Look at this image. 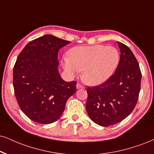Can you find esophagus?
I'll use <instances>...</instances> for the list:
<instances>
[{
    "instance_id": "obj_1",
    "label": "esophagus",
    "mask_w": 154,
    "mask_h": 154,
    "mask_svg": "<svg viewBox=\"0 0 154 154\" xmlns=\"http://www.w3.org/2000/svg\"><path fill=\"white\" fill-rule=\"evenodd\" d=\"M76 88H77V89H80V88H83V86L81 84H80L79 83H78L76 84Z\"/></svg>"
}]
</instances>
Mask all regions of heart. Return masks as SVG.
<instances>
[{
  "instance_id": "obj_1",
  "label": "heart",
  "mask_w": 154,
  "mask_h": 154,
  "mask_svg": "<svg viewBox=\"0 0 154 154\" xmlns=\"http://www.w3.org/2000/svg\"><path fill=\"white\" fill-rule=\"evenodd\" d=\"M120 62V53L114 46L94 45L78 46L69 51L63 62L64 70L73 75L81 71L85 83L98 86L112 76Z\"/></svg>"
}]
</instances>
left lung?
I'll return each mask as SVG.
<instances>
[{"label":"left lung","mask_w":154,"mask_h":154,"mask_svg":"<svg viewBox=\"0 0 154 154\" xmlns=\"http://www.w3.org/2000/svg\"><path fill=\"white\" fill-rule=\"evenodd\" d=\"M117 43L121 56L115 73L99 86L87 88L86 111L102 126L114 125L130 115L141 90V72L135 56L128 46Z\"/></svg>","instance_id":"1"}]
</instances>
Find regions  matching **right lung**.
Segmentation results:
<instances>
[{"label":"right lung","instance_id":"1","mask_svg":"<svg viewBox=\"0 0 154 154\" xmlns=\"http://www.w3.org/2000/svg\"><path fill=\"white\" fill-rule=\"evenodd\" d=\"M70 41L52 35L33 40L23 49L13 68V88L21 111L35 122L56 121L76 91V82H66L58 71V53Z\"/></svg>","mask_w":154,"mask_h":154}]
</instances>
